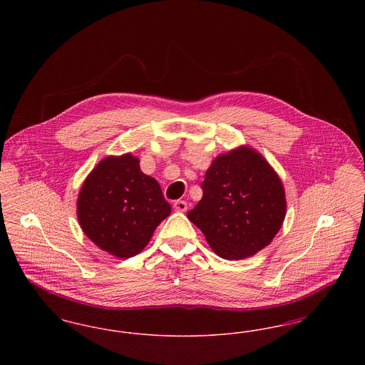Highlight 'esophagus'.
<instances>
[{"label": "esophagus", "instance_id": "1", "mask_svg": "<svg viewBox=\"0 0 365 365\" xmlns=\"http://www.w3.org/2000/svg\"><path fill=\"white\" fill-rule=\"evenodd\" d=\"M174 209L176 212H186L187 210V202L179 200V201H175Z\"/></svg>", "mask_w": 365, "mask_h": 365}]
</instances>
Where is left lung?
Returning a JSON list of instances; mask_svg holds the SVG:
<instances>
[{"label":"left lung","instance_id":"left-lung-1","mask_svg":"<svg viewBox=\"0 0 365 365\" xmlns=\"http://www.w3.org/2000/svg\"><path fill=\"white\" fill-rule=\"evenodd\" d=\"M201 187L202 198L187 217L219 257L242 260L272 242L286 216V192L256 149L241 145L219 155Z\"/></svg>","mask_w":365,"mask_h":365}]
</instances>
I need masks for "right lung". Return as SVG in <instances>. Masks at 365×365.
Here are the masks:
<instances>
[{
	"label": "right lung",
	"instance_id": "obj_1",
	"mask_svg": "<svg viewBox=\"0 0 365 365\" xmlns=\"http://www.w3.org/2000/svg\"><path fill=\"white\" fill-rule=\"evenodd\" d=\"M171 213L155 178L131 153L106 156L87 175L76 200L79 226L101 250L128 259L140 253Z\"/></svg>",
	"mask_w": 365,
	"mask_h": 365
}]
</instances>
